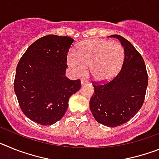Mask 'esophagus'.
<instances>
[{
  "instance_id": "34e87169",
  "label": "esophagus",
  "mask_w": 159,
  "mask_h": 159,
  "mask_svg": "<svg viewBox=\"0 0 159 159\" xmlns=\"http://www.w3.org/2000/svg\"><path fill=\"white\" fill-rule=\"evenodd\" d=\"M81 84H82V85H84V84H89V81H88V80H86V79H82V80H81Z\"/></svg>"
}]
</instances>
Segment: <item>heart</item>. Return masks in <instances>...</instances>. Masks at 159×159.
I'll return each instance as SVG.
<instances>
[{
  "instance_id": "heart-1",
  "label": "heart",
  "mask_w": 159,
  "mask_h": 159,
  "mask_svg": "<svg viewBox=\"0 0 159 159\" xmlns=\"http://www.w3.org/2000/svg\"><path fill=\"white\" fill-rule=\"evenodd\" d=\"M124 57V48L120 43L91 39L80 43L76 51L68 53L67 64L78 75H85L89 67L90 75L93 80L106 82L120 71Z\"/></svg>"
}]
</instances>
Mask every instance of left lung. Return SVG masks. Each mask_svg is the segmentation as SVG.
<instances>
[{
	"instance_id": "left-lung-1",
	"label": "left lung",
	"mask_w": 159,
	"mask_h": 159,
	"mask_svg": "<svg viewBox=\"0 0 159 159\" xmlns=\"http://www.w3.org/2000/svg\"><path fill=\"white\" fill-rule=\"evenodd\" d=\"M125 57L121 70L107 82H93L90 109L98 123L116 127L134 117L143 106L148 85V74L141 54L130 41L119 35Z\"/></svg>"
}]
</instances>
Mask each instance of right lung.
Instances as JSON below:
<instances>
[{
	"label": "right lung",
	"instance_id": "1",
	"mask_svg": "<svg viewBox=\"0 0 159 159\" xmlns=\"http://www.w3.org/2000/svg\"><path fill=\"white\" fill-rule=\"evenodd\" d=\"M72 38L48 35L32 43L20 59L14 91L22 112L32 121L52 125L62 119L80 80L65 76Z\"/></svg>",
	"mask_w": 159,
	"mask_h": 159
}]
</instances>
